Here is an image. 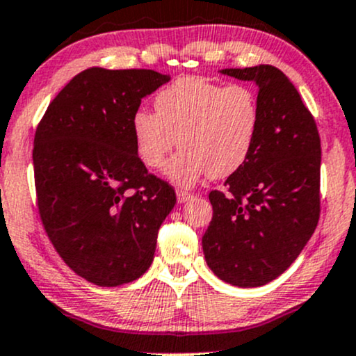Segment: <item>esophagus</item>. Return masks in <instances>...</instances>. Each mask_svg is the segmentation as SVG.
Here are the masks:
<instances>
[{
  "mask_svg": "<svg viewBox=\"0 0 356 356\" xmlns=\"http://www.w3.org/2000/svg\"><path fill=\"white\" fill-rule=\"evenodd\" d=\"M192 197H193V193L186 192V190H177V198H178L179 204H183V202H188Z\"/></svg>",
  "mask_w": 356,
  "mask_h": 356,
  "instance_id": "1",
  "label": "esophagus"
}]
</instances>
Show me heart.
I'll return each instance as SVG.
<instances>
[{"label": "heart", "instance_id": "b5f03b06", "mask_svg": "<svg viewBox=\"0 0 356 356\" xmlns=\"http://www.w3.org/2000/svg\"><path fill=\"white\" fill-rule=\"evenodd\" d=\"M154 110H137L132 117L137 158L149 170H159L178 139L181 152L166 166V177L183 186L238 171L253 151L261 118L250 86H224L198 76L161 88Z\"/></svg>", "mask_w": 356, "mask_h": 356}]
</instances>
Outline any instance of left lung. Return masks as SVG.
Here are the masks:
<instances>
[{
	"mask_svg": "<svg viewBox=\"0 0 356 356\" xmlns=\"http://www.w3.org/2000/svg\"><path fill=\"white\" fill-rule=\"evenodd\" d=\"M222 74L258 85L261 118L246 163L212 190L202 238L209 268L227 284L261 286L304 250L321 212V139L290 79L270 64Z\"/></svg>",
	"mask_w": 356,
	"mask_h": 356,
	"instance_id": "8db88e82",
	"label": "left lung"
}]
</instances>
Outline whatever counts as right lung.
Masks as SVG:
<instances>
[{"label":"right lung","instance_id":"obj_1","mask_svg":"<svg viewBox=\"0 0 356 356\" xmlns=\"http://www.w3.org/2000/svg\"><path fill=\"white\" fill-rule=\"evenodd\" d=\"M170 76L151 70L90 67L45 110L33 139L37 207L70 268L100 286L146 273L173 186L137 158L132 117Z\"/></svg>","mask_w":356,"mask_h":356}]
</instances>
